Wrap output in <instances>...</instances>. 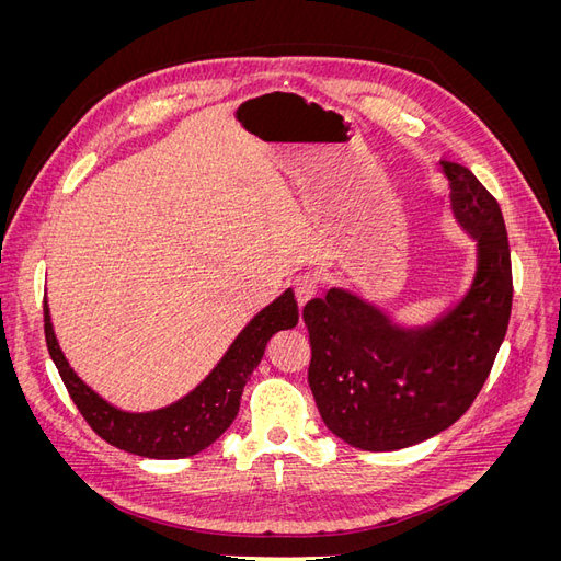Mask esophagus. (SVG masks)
I'll return each mask as SVG.
<instances>
[{
    "label": "esophagus",
    "instance_id": "34e87169",
    "mask_svg": "<svg viewBox=\"0 0 561 561\" xmlns=\"http://www.w3.org/2000/svg\"><path fill=\"white\" fill-rule=\"evenodd\" d=\"M318 287H320V278H318V274H311V271H307V274H299L293 280V290H295V299L299 304V309L318 295Z\"/></svg>",
    "mask_w": 561,
    "mask_h": 561
}]
</instances>
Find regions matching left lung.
I'll return each instance as SVG.
<instances>
[{
  "label": "left lung",
  "mask_w": 561,
  "mask_h": 561,
  "mask_svg": "<svg viewBox=\"0 0 561 561\" xmlns=\"http://www.w3.org/2000/svg\"><path fill=\"white\" fill-rule=\"evenodd\" d=\"M454 217L478 241L466 297L426 328H400L332 287L301 311L309 386L325 426L351 447L396 451L461 419L482 390L513 309L511 245L499 201L466 165L439 161Z\"/></svg>",
  "instance_id": "1"
}]
</instances>
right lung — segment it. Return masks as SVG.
<instances>
[{"label":"right lung","instance_id":"add662e5","mask_svg":"<svg viewBox=\"0 0 561 561\" xmlns=\"http://www.w3.org/2000/svg\"><path fill=\"white\" fill-rule=\"evenodd\" d=\"M297 320L295 295L293 290H285L248 322L243 332L233 339L225 358L190 396L157 412L130 414L105 402L75 375L56 342L44 301L46 346L77 410L105 443L147 458H184L210 447L239 414L243 386L252 369L260 365L268 339L280 330L295 328Z\"/></svg>","mask_w":561,"mask_h":561}]
</instances>
